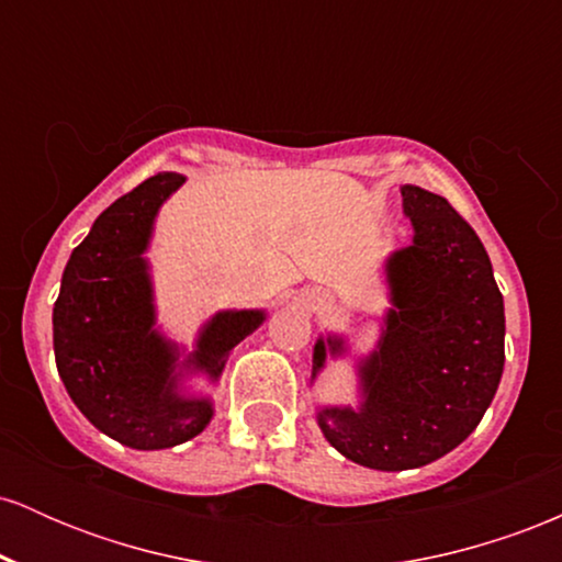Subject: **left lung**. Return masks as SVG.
<instances>
[{"label":"left lung","instance_id":"obj_1","mask_svg":"<svg viewBox=\"0 0 562 562\" xmlns=\"http://www.w3.org/2000/svg\"><path fill=\"white\" fill-rule=\"evenodd\" d=\"M412 243L385 259L389 303L375 348L357 357L359 404H317V425L346 460L412 470L479 428L505 370V301L473 227L447 198L402 187ZM344 335H319L312 383Z\"/></svg>","mask_w":562,"mask_h":562}]
</instances>
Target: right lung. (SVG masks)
<instances>
[{"mask_svg":"<svg viewBox=\"0 0 562 562\" xmlns=\"http://www.w3.org/2000/svg\"><path fill=\"white\" fill-rule=\"evenodd\" d=\"M182 173L145 179L94 218L74 248L53 308L55 362L81 415L124 447L169 449L203 434L214 417L211 393L229 351L263 325V308L216 312L187 351L158 327L150 248L160 205Z\"/></svg>","mask_w":562,"mask_h":562,"instance_id":"obj_1","label":"right lung"}]
</instances>
